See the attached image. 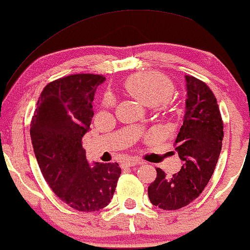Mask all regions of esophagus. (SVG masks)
<instances>
[{"mask_svg": "<svg viewBox=\"0 0 250 250\" xmlns=\"http://www.w3.org/2000/svg\"><path fill=\"white\" fill-rule=\"evenodd\" d=\"M138 164H141L140 160H137V159H128V160H125V162H123L122 166H125V167H132V166L138 165Z\"/></svg>", "mask_w": 250, "mask_h": 250, "instance_id": "1", "label": "esophagus"}]
</instances>
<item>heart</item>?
<instances>
[{"label": "heart", "mask_w": 250, "mask_h": 250, "mask_svg": "<svg viewBox=\"0 0 250 250\" xmlns=\"http://www.w3.org/2000/svg\"><path fill=\"white\" fill-rule=\"evenodd\" d=\"M125 88L136 99L146 106H158L167 102L173 93V85L166 76L160 72H137L130 76L125 82ZM106 105L114 104L112 93L105 97Z\"/></svg>", "instance_id": "heart-1"}]
</instances>
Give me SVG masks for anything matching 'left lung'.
Returning <instances> with one entry per match:
<instances>
[{
    "label": "left lung",
    "mask_w": 250,
    "mask_h": 250,
    "mask_svg": "<svg viewBox=\"0 0 250 250\" xmlns=\"http://www.w3.org/2000/svg\"><path fill=\"white\" fill-rule=\"evenodd\" d=\"M186 113L174 146L182 160L181 169L167 178L156 168L148 186L150 202L164 210H178L200 196L216 168L222 151L224 123L217 99L203 82L186 75Z\"/></svg>",
    "instance_id": "8db88e82"
}]
</instances>
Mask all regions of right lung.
<instances>
[{"instance_id":"add662e5","label":"right lung","mask_w":250,"mask_h":250,"mask_svg":"<svg viewBox=\"0 0 250 250\" xmlns=\"http://www.w3.org/2000/svg\"><path fill=\"white\" fill-rule=\"evenodd\" d=\"M106 78L78 74L56 80L43 88L31 122V141L46 182L69 207L98 211L113 198L118 163L88 164L82 138L90 130L94 92Z\"/></svg>"}]
</instances>
